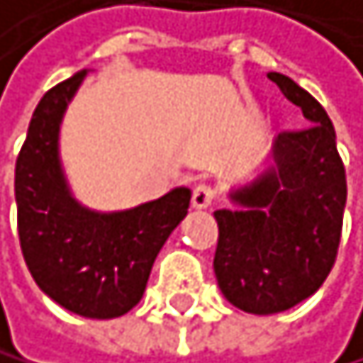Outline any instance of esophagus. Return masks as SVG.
Instances as JSON below:
<instances>
[{
  "label": "esophagus",
  "mask_w": 363,
  "mask_h": 363,
  "mask_svg": "<svg viewBox=\"0 0 363 363\" xmlns=\"http://www.w3.org/2000/svg\"><path fill=\"white\" fill-rule=\"evenodd\" d=\"M214 196L216 194L209 185H196L194 187V194H191V207L194 209H207L214 203Z\"/></svg>",
  "instance_id": "obj_1"
}]
</instances>
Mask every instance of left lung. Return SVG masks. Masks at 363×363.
I'll return each instance as SVG.
<instances>
[{"label":"left lung","mask_w":363,"mask_h":363,"mask_svg":"<svg viewBox=\"0 0 363 363\" xmlns=\"http://www.w3.org/2000/svg\"><path fill=\"white\" fill-rule=\"evenodd\" d=\"M313 127L281 133L265 169L216 209L214 274L243 313L274 315L313 296L330 274L346 207V169L325 108L281 73H267Z\"/></svg>","instance_id":"1"}]
</instances>
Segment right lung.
I'll return each instance as SVG.
<instances>
[{
  "label": "right lung",
  "mask_w": 363,
  "mask_h": 363,
  "mask_svg": "<svg viewBox=\"0 0 363 363\" xmlns=\"http://www.w3.org/2000/svg\"><path fill=\"white\" fill-rule=\"evenodd\" d=\"M86 71L53 86L30 118L15 164L17 230L24 261L55 303L89 319H113L143 299L160 247L187 216L191 191L120 212H96L69 187L60 158V127Z\"/></svg>",
  "instance_id": "obj_1"
}]
</instances>
